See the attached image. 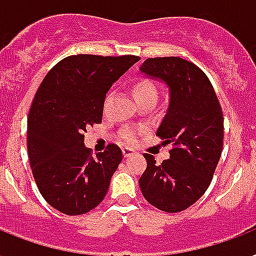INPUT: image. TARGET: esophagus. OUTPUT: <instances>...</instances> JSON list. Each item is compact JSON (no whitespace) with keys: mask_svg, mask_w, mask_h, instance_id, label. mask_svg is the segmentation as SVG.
<instances>
[{"mask_svg":"<svg viewBox=\"0 0 256 256\" xmlns=\"http://www.w3.org/2000/svg\"><path fill=\"white\" fill-rule=\"evenodd\" d=\"M136 152H134L132 148H128V146H126V148H122V155H124V158H130V156H134Z\"/></svg>","mask_w":256,"mask_h":256,"instance_id":"1","label":"esophagus"}]
</instances>
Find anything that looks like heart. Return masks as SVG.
Wrapping results in <instances>:
<instances>
[{"mask_svg": "<svg viewBox=\"0 0 256 256\" xmlns=\"http://www.w3.org/2000/svg\"><path fill=\"white\" fill-rule=\"evenodd\" d=\"M132 96H134V100L138 102V101H144V100H158V88L156 85L152 82L150 80H146V78H140L132 85ZM124 138L126 142H132L134 138V132L130 130H126L124 134Z\"/></svg>", "mask_w": 256, "mask_h": 256, "instance_id": "1", "label": "heart"}]
</instances>
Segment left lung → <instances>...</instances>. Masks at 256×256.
I'll use <instances>...</instances> for the list:
<instances>
[{"label": "left lung", "instance_id": "left-lung-1", "mask_svg": "<svg viewBox=\"0 0 256 256\" xmlns=\"http://www.w3.org/2000/svg\"><path fill=\"white\" fill-rule=\"evenodd\" d=\"M138 69L167 86L168 106L156 134L174 146L162 164L144 154L140 190L156 208L179 212L198 202L212 180L223 148L220 104L207 76L190 61L156 57Z\"/></svg>", "mask_w": 256, "mask_h": 256}]
</instances>
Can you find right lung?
<instances>
[{
	"label": "right lung",
	"mask_w": 256,
	"mask_h": 256,
	"mask_svg": "<svg viewBox=\"0 0 256 256\" xmlns=\"http://www.w3.org/2000/svg\"><path fill=\"white\" fill-rule=\"evenodd\" d=\"M138 60L69 56L40 85L28 118V154L40 194L57 211L82 215L106 198L122 152L110 144L92 158L84 132L100 124L106 94Z\"/></svg>",
	"instance_id": "add662e5"
}]
</instances>
